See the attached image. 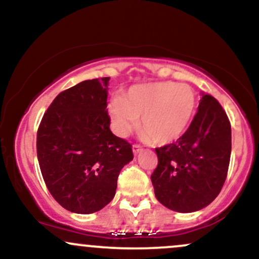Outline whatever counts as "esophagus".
I'll return each mask as SVG.
<instances>
[{
    "label": "esophagus",
    "instance_id": "obj_1",
    "mask_svg": "<svg viewBox=\"0 0 259 259\" xmlns=\"http://www.w3.org/2000/svg\"><path fill=\"white\" fill-rule=\"evenodd\" d=\"M142 151V147L140 145H133V152L134 154H138Z\"/></svg>",
    "mask_w": 259,
    "mask_h": 259
}]
</instances>
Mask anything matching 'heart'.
I'll return each mask as SVG.
<instances>
[{
    "instance_id": "1",
    "label": "heart",
    "mask_w": 259,
    "mask_h": 259,
    "mask_svg": "<svg viewBox=\"0 0 259 259\" xmlns=\"http://www.w3.org/2000/svg\"><path fill=\"white\" fill-rule=\"evenodd\" d=\"M197 107L190 85L157 81L130 88L123 99L112 100L109 117L117 135L126 138L139 126L142 139L156 145L179 140L189 129Z\"/></svg>"
}]
</instances>
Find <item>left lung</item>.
<instances>
[{"mask_svg": "<svg viewBox=\"0 0 259 259\" xmlns=\"http://www.w3.org/2000/svg\"><path fill=\"white\" fill-rule=\"evenodd\" d=\"M158 164L151 175L163 206L180 213L202 209L219 195L228 175L231 125L221 103L202 95L198 111L177 142L156 148Z\"/></svg>", "mask_w": 259, "mask_h": 259, "instance_id": "left-lung-1", "label": "left lung"}]
</instances>
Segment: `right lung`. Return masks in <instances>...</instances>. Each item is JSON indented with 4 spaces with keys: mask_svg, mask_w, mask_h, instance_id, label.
I'll list each match as a JSON object with an SVG mask.
<instances>
[{
    "mask_svg": "<svg viewBox=\"0 0 259 259\" xmlns=\"http://www.w3.org/2000/svg\"><path fill=\"white\" fill-rule=\"evenodd\" d=\"M109 78L85 80L57 95L37 129L41 174L65 209L90 214L113 200L132 145L109 129Z\"/></svg>",
    "mask_w": 259,
    "mask_h": 259,
    "instance_id": "add662e5",
    "label": "right lung"
}]
</instances>
